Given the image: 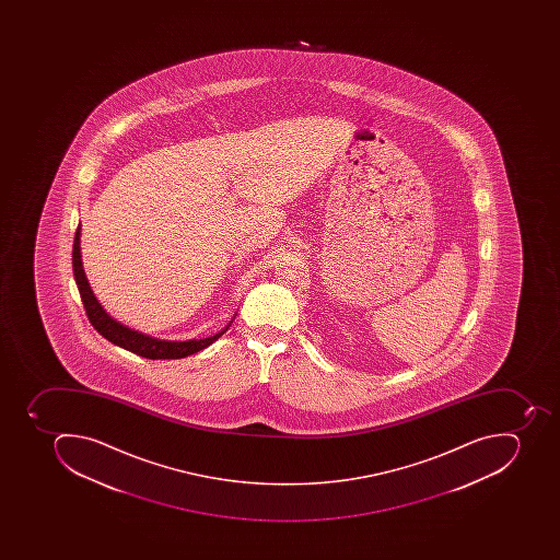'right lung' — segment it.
I'll return each instance as SVG.
<instances>
[{"instance_id":"1","label":"right lung","mask_w":560,"mask_h":560,"mask_svg":"<svg viewBox=\"0 0 560 560\" xmlns=\"http://www.w3.org/2000/svg\"><path fill=\"white\" fill-rule=\"evenodd\" d=\"M80 230L77 228L75 242H73V275H75L77 287H79L80 298L84 303L85 313H88L89 322L93 324L94 329L108 339L117 347L129 350V352L137 353V355L147 357V359H182V357L192 355V353L210 347L213 341L221 338L225 330L230 329V324L224 329L219 330L217 335L208 336L203 339H185V341H172V339H159L154 336L143 335L140 330L131 329V327L124 326L120 322L115 320L112 315L106 313L102 303L97 301L94 295L93 289L89 285L88 277H85L84 265H82V252H80Z\"/></svg>"}]
</instances>
